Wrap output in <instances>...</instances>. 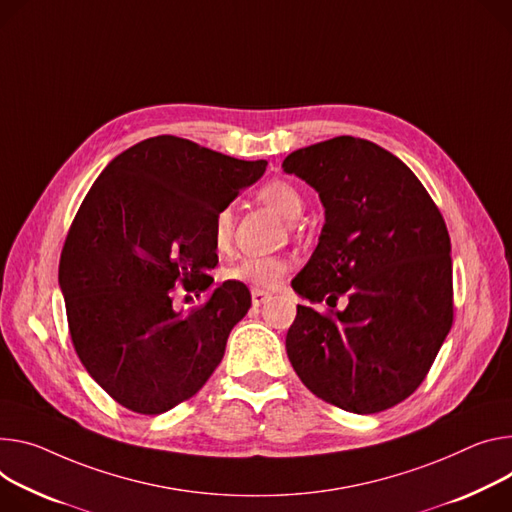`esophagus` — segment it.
Instances as JSON below:
<instances>
[{
	"instance_id": "obj_1",
	"label": "esophagus",
	"mask_w": 512,
	"mask_h": 512,
	"mask_svg": "<svg viewBox=\"0 0 512 512\" xmlns=\"http://www.w3.org/2000/svg\"><path fill=\"white\" fill-rule=\"evenodd\" d=\"M269 298H271V294L265 292V290H259V288L251 290V302H253V306H261V304H265Z\"/></svg>"
}]
</instances>
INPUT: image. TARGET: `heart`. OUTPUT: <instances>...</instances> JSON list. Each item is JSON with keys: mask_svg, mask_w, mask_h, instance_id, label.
Listing matches in <instances>:
<instances>
[{"mask_svg": "<svg viewBox=\"0 0 512 512\" xmlns=\"http://www.w3.org/2000/svg\"><path fill=\"white\" fill-rule=\"evenodd\" d=\"M257 196L265 206H269L271 210H275L286 220H298L304 212V198L290 181L273 179L263 185ZM235 222H237V214L232 206H224L214 216L212 235H214V245L218 251L230 249L232 235H235ZM288 269H290V263L286 257L265 255V257L243 259L235 267H230L226 271V275H228V280L243 282V284H249L255 288H271L282 280Z\"/></svg>", "mask_w": 512, "mask_h": 512, "instance_id": "obj_1", "label": "heart"}]
</instances>
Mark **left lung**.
I'll use <instances>...</instances> for the list:
<instances>
[{
    "label": "left lung",
    "instance_id": "8db88e82",
    "mask_svg": "<svg viewBox=\"0 0 512 512\" xmlns=\"http://www.w3.org/2000/svg\"><path fill=\"white\" fill-rule=\"evenodd\" d=\"M282 169L324 206L318 245L292 280L296 320L286 351L304 386L355 414L408 398L453 322L451 241L418 177L392 153L337 136L290 153ZM345 311L318 313L320 301Z\"/></svg>",
    "mask_w": 512,
    "mask_h": 512
}]
</instances>
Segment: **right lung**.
<instances>
[{"mask_svg":"<svg viewBox=\"0 0 512 512\" xmlns=\"http://www.w3.org/2000/svg\"><path fill=\"white\" fill-rule=\"evenodd\" d=\"M265 167L153 136L114 157L79 206L59 263L69 333L87 374L128 410L177 406L222 361L251 308L247 286L224 282L188 312L173 298L212 286L214 216Z\"/></svg>","mask_w":512,"mask_h":512,"instance_id":"obj_1","label":"right lung"}]
</instances>
